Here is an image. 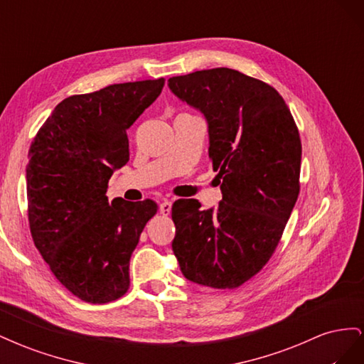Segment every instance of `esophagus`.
Masks as SVG:
<instances>
[{
    "label": "esophagus",
    "instance_id": "obj_1",
    "mask_svg": "<svg viewBox=\"0 0 364 364\" xmlns=\"http://www.w3.org/2000/svg\"><path fill=\"white\" fill-rule=\"evenodd\" d=\"M171 205H173V202L168 200V199L162 200V203H161V206H159V213H161L162 215H168L170 211H171Z\"/></svg>",
    "mask_w": 364,
    "mask_h": 364
}]
</instances>
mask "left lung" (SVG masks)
<instances>
[{
    "mask_svg": "<svg viewBox=\"0 0 364 364\" xmlns=\"http://www.w3.org/2000/svg\"><path fill=\"white\" fill-rule=\"evenodd\" d=\"M168 86L205 115L223 194L215 209L202 211L196 199L173 203V252L186 279L237 289L266 266L299 196V130L273 86L240 71L202 70Z\"/></svg>",
    "mask_w": 364,
    "mask_h": 364,
    "instance_id": "obj_1",
    "label": "left lung"
}]
</instances>
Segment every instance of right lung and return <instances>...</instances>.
<instances>
[{
    "mask_svg": "<svg viewBox=\"0 0 364 364\" xmlns=\"http://www.w3.org/2000/svg\"><path fill=\"white\" fill-rule=\"evenodd\" d=\"M165 79L109 85L62 100L28 150V223L35 246L65 289L90 304L126 294L129 261L158 205L109 203L107 182L129 161L127 129Z\"/></svg>",
    "mask_w": 364,
    "mask_h": 364,
    "instance_id": "right-lung-1",
    "label": "right lung"
}]
</instances>
